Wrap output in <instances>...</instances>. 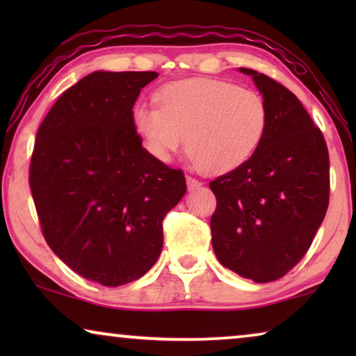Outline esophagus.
I'll return each mask as SVG.
<instances>
[{
    "label": "esophagus",
    "mask_w": 356,
    "mask_h": 356,
    "mask_svg": "<svg viewBox=\"0 0 356 356\" xmlns=\"http://www.w3.org/2000/svg\"><path fill=\"white\" fill-rule=\"evenodd\" d=\"M186 184H188V189L189 191H193V189H196V188H199L201 186V181H199V179H196V178H193V177H186Z\"/></svg>",
    "instance_id": "esophagus-1"
}]
</instances>
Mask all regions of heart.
I'll use <instances>...</instances> for the list:
<instances>
[{"mask_svg": "<svg viewBox=\"0 0 356 356\" xmlns=\"http://www.w3.org/2000/svg\"><path fill=\"white\" fill-rule=\"evenodd\" d=\"M133 124L155 159L168 162L183 147L207 175L248 162L264 139L269 110L254 90L223 79H188L165 86L159 105H138Z\"/></svg>", "mask_w": 356, "mask_h": 356, "instance_id": "heart-1", "label": "heart"}]
</instances>
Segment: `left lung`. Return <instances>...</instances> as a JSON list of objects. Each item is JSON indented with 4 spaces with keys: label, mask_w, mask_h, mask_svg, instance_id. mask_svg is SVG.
I'll list each match as a JSON object with an SVG mask.
<instances>
[{
    "label": "left lung",
    "mask_w": 356,
    "mask_h": 356,
    "mask_svg": "<svg viewBox=\"0 0 356 356\" xmlns=\"http://www.w3.org/2000/svg\"><path fill=\"white\" fill-rule=\"evenodd\" d=\"M261 90L269 124L252 157L209 183L212 246L222 266L266 284L308 252L329 206V150L308 111L280 82L240 67Z\"/></svg>",
    "instance_id": "8db88e82"
}]
</instances>
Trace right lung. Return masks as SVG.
<instances>
[{"instance_id": "obj_1", "label": "right lung", "mask_w": 356, "mask_h": 356, "mask_svg": "<svg viewBox=\"0 0 356 356\" xmlns=\"http://www.w3.org/2000/svg\"><path fill=\"white\" fill-rule=\"evenodd\" d=\"M154 71H97L55 102L37 131L29 184L51 251L105 286L138 280L159 259L163 217L186 179L143 147L133 106Z\"/></svg>"}]
</instances>
